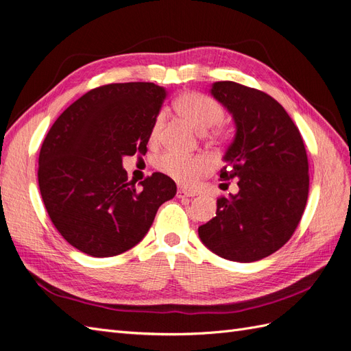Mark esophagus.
I'll return each mask as SVG.
<instances>
[{"mask_svg":"<svg viewBox=\"0 0 351 351\" xmlns=\"http://www.w3.org/2000/svg\"><path fill=\"white\" fill-rule=\"evenodd\" d=\"M195 193L193 192H187L184 189H178L177 190V197L178 199H184V197H193Z\"/></svg>","mask_w":351,"mask_h":351,"instance_id":"34e87169","label":"esophagus"}]
</instances>
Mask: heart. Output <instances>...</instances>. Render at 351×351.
Here are the masks:
<instances>
[{"mask_svg":"<svg viewBox=\"0 0 351 351\" xmlns=\"http://www.w3.org/2000/svg\"><path fill=\"white\" fill-rule=\"evenodd\" d=\"M176 112L192 124L200 134L212 143H226L230 137V132L221 121L224 119L226 111L222 105L208 95L199 92L182 93L174 101ZM164 127V115L158 114L149 132L151 142H158L161 137ZM155 167L158 171L173 178L174 182L190 186L196 183V180L209 173L212 161L206 155L182 156L171 152H165L156 158Z\"/></svg>","mask_w":351,"mask_h":351,"instance_id":"heart-1","label":"heart"}]
</instances>
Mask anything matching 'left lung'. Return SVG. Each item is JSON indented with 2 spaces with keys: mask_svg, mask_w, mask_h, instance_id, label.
<instances>
[{
  "mask_svg": "<svg viewBox=\"0 0 351 351\" xmlns=\"http://www.w3.org/2000/svg\"><path fill=\"white\" fill-rule=\"evenodd\" d=\"M210 92L236 121L219 177L237 178L239 193L218 197L217 217L199 227V237L224 259L261 261L291 239L304 212L309 161L303 137L268 93L236 82H217Z\"/></svg>",
  "mask_w": 351,
  "mask_h": 351,
  "instance_id": "obj_1",
  "label": "left lung"
}]
</instances>
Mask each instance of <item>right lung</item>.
Segmentation results:
<instances>
[{
	"instance_id": "obj_1",
	"label": "right lung",
	"mask_w": 351,
	"mask_h": 351,
	"mask_svg": "<svg viewBox=\"0 0 351 351\" xmlns=\"http://www.w3.org/2000/svg\"><path fill=\"white\" fill-rule=\"evenodd\" d=\"M167 97L147 82L111 83L84 93L52 124L39 152L38 183L52 224L73 247L95 258L132 249L176 183L154 173L137 190L123 156L145 155Z\"/></svg>"
}]
</instances>
